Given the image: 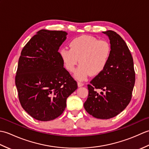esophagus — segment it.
Returning a JSON list of instances; mask_svg holds the SVG:
<instances>
[{
  "mask_svg": "<svg viewBox=\"0 0 149 149\" xmlns=\"http://www.w3.org/2000/svg\"><path fill=\"white\" fill-rule=\"evenodd\" d=\"M77 85L79 87H81L83 86L84 85V83H81V82H77Z\"/></svg>",
  "mask_w": 149,
  "mask_h": 149,
  "instance_id": "1",
  "label": "esophagus"
}]
</instances>
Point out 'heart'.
<instances>
[{
  "label": "heart",
  "mask_w": 149,
  "mask_h": 149,
  "mask_svg": "<svg viewBox=\"0 0 149 149\" xmlns=\"http://www.w3.org/2000/svg\"><path fill=\"white\" fill-rule=\"evenodd\" d=\"M111 47L106 40H99L95 37L83 35L73 39L70 49L62 48L60 56L66 68L73 72L77 65L74 76L79 80H84L90 74L92 76L102 72L108 63Z\"/></svg>",
  "instance_id": "b5f03b06"
}]
</instances>
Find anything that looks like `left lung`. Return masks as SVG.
<instances>
[{
	"label": "left lung",
	"mask_w": 149,
	"mask_h": 149,
	"mask_svg": "<svg viewBox=\"0 0 149 149\" xmlns=\"http://www.w3.org/2000/svg\"><path fill=\"white\" fill-rule=\"evenodd\" d=\"M103 33L109 37L111 52L105 69L88 84V97L84 107L95 118L109 119L121 113L130 102L135 72L133 59L122 38L113 31Z\"/></svg>",
	"instance_id": "left-lung-1"
}]
</instances>
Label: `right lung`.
Segmentation results:
<instances>
[{
	"label": "right lung",
	"instance_id": "right-lung-1",
	"mask_svg": "<svg viewBox=\"0 0 149 149\" xmlns=\"http://www.w3.org/2000/svg\"><path fill=\"white\" fill-rule=\"evenodd\" d=\"M65 31H39L24 47L15 76L18 99L34 119L50 121L64 111L77 83L63 67L58 50Z\"/></svg>",
	"mask_w": 149,
	"mask_h": 149
}]
</instances>
